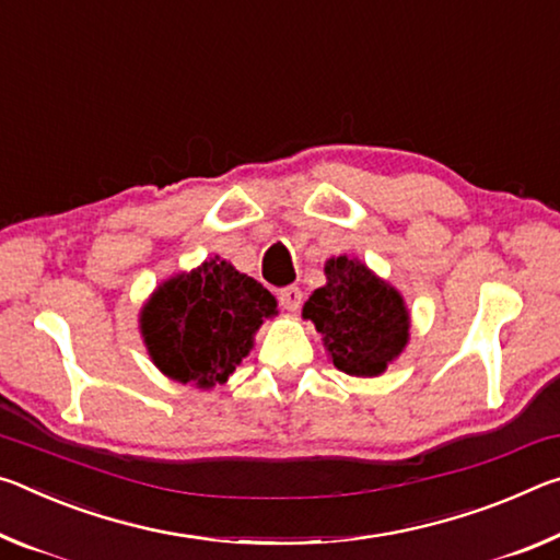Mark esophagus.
Wrapping results in <instances>:
<instances>
[{"instance_id": "34e87169", "label": "esophagus", "mask_w": 560, "mask_h": 560, "mask_svg": "<svg viewBox=\"0 0 560 560\" xmlns=\"http://www.w3.org/2000/svg\"><path fill=\"white\" fill-rule=\"evenodd\" d=\"M280 305L288 310V313H298L300 305H302V290L290 285V288H282L280 290Z\"/></svg>"}]
</instances>
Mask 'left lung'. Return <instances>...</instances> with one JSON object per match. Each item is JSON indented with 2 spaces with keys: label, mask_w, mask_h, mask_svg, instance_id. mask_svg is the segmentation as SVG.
<instances>
[{
  "label": "left lung",
  "mask_w": 560,
  "mask_h": 560,
  "mask_svg": "<svg viewBox=\"0 0 560 560\" xmlns=\"http://www.w3.org/2000/svg\"><path fill=\"white\" fill-rule=\"evenodd\" d=\"M325 278V285L307 298L302 317L323 335L337 370L350 377H380L409 342L405 298L350 255L329 258Z\"/></svg>",
  "instance_id": "left-lung-1"
}]
</instances>
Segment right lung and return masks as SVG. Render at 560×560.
Instances as JSON below:
<instances>
[{
  "label": "right lung",
  "mask_w": 560,
  "mask_h": 560,
  "mask_svg": "<svg viewBox=\"0 0 560 560\" xmlns=\"http://www.w3.org/2000/svg\"><path fill=\"white\" fill-rule=\"evenodd\" d=\"M275 315L270 290L215 255L163 280L143 302L139 329L161 374L213 389L250 354L255 332Z\"/></svg>",
  "instance_id": "1"
}]
</instances>
